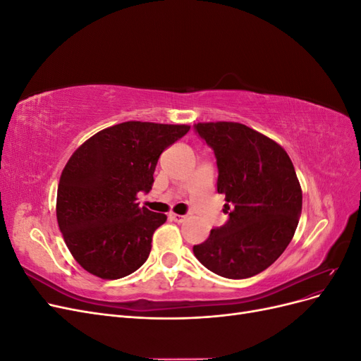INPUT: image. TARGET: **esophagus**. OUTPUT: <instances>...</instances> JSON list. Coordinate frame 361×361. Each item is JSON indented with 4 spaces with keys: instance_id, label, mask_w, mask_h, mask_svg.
<instances>
[{
    "instance_id": "34e87169",
    "label": "esophagus",
    "mask_w": 361,
    "mask_h": 361,
    "mask_svg": "<svg viewBox=\"0 0 361 361\" xmlns=\"http://www.w3.org/2000/svg\"><path fill=\"white\" fill-rule=\"evenodd\" d=\"M170 220L174 223H183L185 220H187V216L179 215V214H170Z\"/></svg>"
}]
</instances>
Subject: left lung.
Returning a JSON list of instances; mask_svg holds the SVG:
<instances>
[{
	"instance_id": "1",
	"label": "left lung",
	"mask_w": 361,
	"mask_h": 361,
	"mask_svg": "<svg viewBox=\"0 0 361 361\" xmlns=\"http://www.w3.org/2000/svg\"><path fill=\"white\" fill-rule=\"evenodd\" d=\"M195 130L215 152L228 221L194 245V256L221 277H253L274 264L297 231L302 191L293 164L274 140L243 123H197Z\"/></svg>"
}]
</instances>
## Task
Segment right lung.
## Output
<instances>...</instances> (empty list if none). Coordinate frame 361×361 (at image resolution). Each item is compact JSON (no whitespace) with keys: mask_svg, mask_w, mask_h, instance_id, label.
Returning a JSON list of instances; mask_svg holds the SVG:
<instances>
[{"mask_svg":"<svg viewBox=\"0 0 361 361\" xmlns=\"http://www.w3.org/2000/svg\"><path fill=\"white\" fill-rule=\"evenodd\" d=\"M188 125L123 122L85 140L64 166L57 190V221L71 255L90 274L117 280L149 257L152 236L167 215L140 207L159 155Z\"/></svg>","mask_w":361,"mask_h":361,"instance_id":"right-lung-1","label":"right lung"}]
</instances>
